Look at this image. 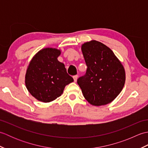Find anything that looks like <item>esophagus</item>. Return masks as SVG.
<instances>
[{
	"label": "esophagus",
	"mask_w": 148,
	"mask_h": 148,
	"mask_svg": "<svg viewBox=\"0 0 148 148\" xmlns=\"http://www.w3.org/2000/svg\"><path fill=\"white\" fill-rule=\"evenodd\" d=\"M77 77H78V76H77V75H75V76H73L74 82H76V81H77Z\"/></svg>",
	"instance_id": "1"
}]
</instances>
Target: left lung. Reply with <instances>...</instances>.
<instances>
[{
    "label": "left lung",
    "mask_w": 148,
    "mask_h": 148,
    "mask_svg": "<svg viewBox=\"0 0 148 148\" xmlns=\"http://www.w3.org/2000/svg\"><path fill=\"white\" fill-rule=\"evenodd\" d=\"M81 50L87 69L77 83L83 96L93 106L108 104L119 95L124 86L123 66L111 49L97 40L84 43Z\"/></svg>",
    "instance_id": "8db88e82"
}]
</instances>
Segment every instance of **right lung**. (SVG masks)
I'll use <instances>...</instances> for the list:
<instances>
[{
	"mask_svg": "<svg viewBox=\"0 0 148 148\" xmlns=\"http://www.w3.org/2000/svg\"><path fill=\"white\" fill-rule=\"evenodd\" d=\"M60 53V50L55 48L42 49L34 56L27 68L26 87L39 101L55 100L62 95L65 86L74 81L64 64L58 60Z\"/></svg>",
	"mask_w": 148,
	"mask_h": 148,
	"instance_id": "1",
	"label": "right lung"
}]
</instances>
